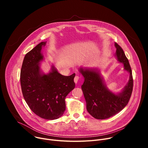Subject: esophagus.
Returning a JSON list of instances; mask_svg holds the SVG:
<instances>
[{"label":"esophagus","instance_id":"1","mask_svg":"<svg viewBox=\"0 0 148 148\" xmlns=\"http://www.w3.org/2000/svg\"><path fill=\"white\" fill-rule=\"evenodd\" d=\"M79 79V77L78 76H75V77H74V82H75V83H76V84H77V83L78 82Z\"/></svg>","mask_w":148,"mask_h":148}]
</instances>
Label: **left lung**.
<instances>
[{"label":"left lung","instance_id":"left-lung-1","mask_svg":"<svg viewBox=\"0 0 148 148\" xmlns=\"http://www.w3.org/2000/svg\"><path fill=\"white\" fill-rule=\"evenodd\" d=\"M115 57L123 64L124 70L130 73V79L122 91L115 94L104 84L99 71L81 67L79 72L84 78L81 86L89 114L97 119L110 118L120 112L128 104L133 90V78L129 61L122 49L115 43Z\"/></svg>","mask_w":148,"mask_h":148}]
</instances>
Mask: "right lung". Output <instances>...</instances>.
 Masks as SVG:
<instances>
[{
    "instance_id": "add662e5",
    "label": "right lung",
    "mask_w": 148,
    "mask_h": 148,
    "mask_svg": "<svg viewBox=\"0 0 148 148\" xmlns=\"http://www.w3.org/2000/svg\"><path fill=\"white\" fill-rule=\"evenodd\" d=\"M46 44V41L41 42L26 54L20 71V84L30 110L41 118L53 120L62 116L66 110L65 99L75 88V74L62 75L54 66L49 73L42 72L41 49Z\"/></svg>"
}]
</instances>
